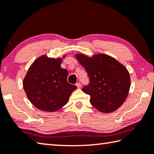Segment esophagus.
<instances>
[{
  "mask_svg": "<svg viewBox=\"0 0 154 154\" xmlns=\"http://www.w3.org/2000/svg\"><path fill=\"white\" fill-rule=\"evenodd\" d=\"M76 86H77V87L78 88H81L82 85H81V84H80L79 82H78V83H77V84H76Z\"/></svg>",
  "mask_w": 154,
  "mask_h": 154,
  "instance_id": "34e87169",
  "label": "esophagus"
}]
</instances>
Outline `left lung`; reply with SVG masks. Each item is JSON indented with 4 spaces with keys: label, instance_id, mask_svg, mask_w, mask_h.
I'll use <instances>...</instances> for the list:
<instances>
[{
    "label": "left lung",
    "instance_id": "8db88e82",
    "mask_svg": "<svg viewBox=\"0 0 154 154\" xmlns=\"http://www.w3.org/2000/svg\"><path fill=\"white\" fill-rule=\"evenodd\" d=\"M89 77V84L82 90L90 96V102L101 112H112L123 105L130 88V73L110 56L99 54L88 57L77 54Z\"/></svg>",
    "mask_w": 154,
    "mask_h": 154
}]
</instances>
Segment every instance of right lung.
<instances>
[{"label":"right lung","mask_w":154,"mask_h":154,"mask_svg":"<svg viewBox=\"0 0 154 154\" xmlns=\"http://www.w3.org/2000/svg\"><path fill=\"white\" fill-rule=\"evenodd\" d=\"M61 58L43 55L34 62L23 80V87L34 106L45 112H55L67 103L75 85L67 81V70L61 68Z\"/></svg>","instance_id":"right-lung-1"}]
</instances>
